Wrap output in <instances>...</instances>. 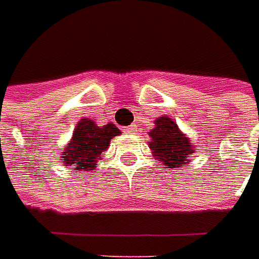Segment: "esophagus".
<instances>
[{
	"mask_svg": "<svg viewBox=\"0 0 259 259\" xmlns=\"http://www.w3.org/2000/svg\"><path fill=\"white\" fill-rule=\"evenodd\" d=\"M135 126H137V125H130V126H126V133H133V131H134L135 130Z\"/></svg>",
	"mask_w": 259,
	"mask_h": 259,
	"instance_id": "34e87169",
	"label": "esophagus"
}]
</instances>
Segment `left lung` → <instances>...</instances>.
<instances>
[{
    "label": "left lung",
    "mask_w": 259,
    "mask_h": 259,
    "mask_svg": "<svg viewBox=\"0 0 259 259\" xmlns=\"http://www.w3.org/2000/svg\"><path fill=\"white\" fill-rule=\"evenodd\" d=\"M154 124V130L150 131V148L155 158L168 168H179L189 164V155L194 153L193 144L187 135L179 130L173 118L160 116Z\"/></svg>",
    "instance_id": "obj_1"
}]
</instances>
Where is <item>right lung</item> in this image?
Instances as JSON below:
<instances>
[{
    "mask_svg": "<svg viewBox=\"0 0 259 259\" xmlns=\"http://www.w3.org/2000/svg\"><path fill=\"white\" fill-rule=\"evenodd\" d=\"M121 134L114 124L98 126L92 119H80L75 128L72 140L59 155L63 165H76L75 170L91 171L96 167L99 157L108 150L111 140Z\"/></svg>",
    "mask_w": 259,
    "mask_h": 259,
    "instance_id": "obj_1",
    "label": "right lung"
}]
</instances>
